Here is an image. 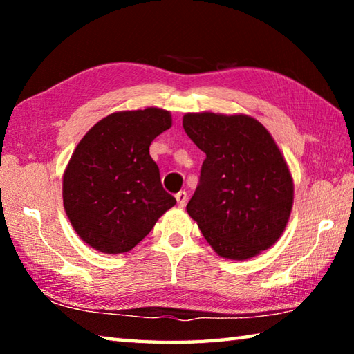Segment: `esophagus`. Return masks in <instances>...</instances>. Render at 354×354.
Returning a JSON list of instances; mask_svg holds the SVG:
<instances>
[{
  "label": "esophagus",
  "instance_id": "1",
  "mask_svg": "<svg viewBox=\"0 0 354 354\" xmlns=\"http://www.w3.org/2000/svg\"><path fill=\"white\" fill-rule=\"evenodd\" d=\"M176 201L179 207H184L185 203H187V194L185 192H179V194H176Z\"/></svg>",
  "mask_w": 354,
  "mask_h": 354
}]
</instances>
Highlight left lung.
Segmentation results:
<instances>
[{
  "label": "left lung",
  "mask_w": 354,
  "mask_h": 354,
  "mask_svg": "<svg viewBox=\"0 0 354 354\" xmlns=\"http://www.w3.org/2000/svg\"><path fill=\"white\" fill-rule=\"evenodd\" d=\"M183 127L206 154L187 212L215 253L245 261L283 234L293 179L272 134L256 118L190 112Z\"/></svg>",
  "instance_id": "8db88e82"
}]
</instances>
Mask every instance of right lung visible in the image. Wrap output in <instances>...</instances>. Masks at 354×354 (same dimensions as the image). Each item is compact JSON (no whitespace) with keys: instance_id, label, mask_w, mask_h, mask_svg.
Here are the masks:
<instances>
[{"instance_id":"add662e5","label":"right lung","mask_w":354,"mask_h":354,"mask_svg":"<svg viewBox=\"0 0 354 354\" xmlns=\"http://www.w3.org/2000/svg\"><path fill=\"white\" fill-rule=\"evenodd\" d=\"M171 127L159 107L100 120L77 143L62 179L65 214L88 247L128 253L176 205L160 184L151 142Z\"/></svg>"}]
</instances>
